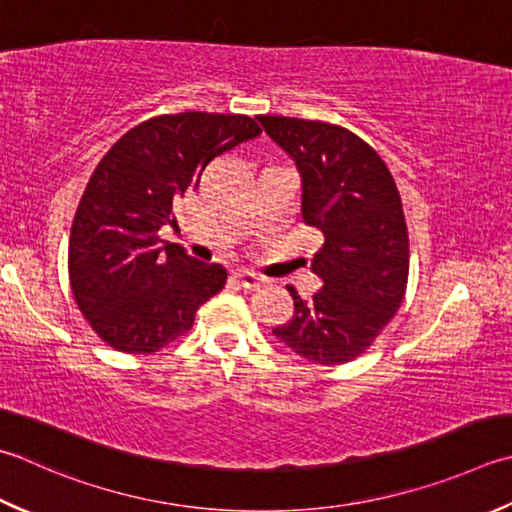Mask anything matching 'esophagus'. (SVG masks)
<instances>
[{
  "label": "esophagus",
  "mask_w": 512,
  "mask_h": 512,
  "mask_svg": "<svg viewBox=\"0 0 512 512\" xmlns=\"http://www.w3.org/2000/svg\"><path fill=\"white\" fill-rule=\"evenodd\" d=\"M235 282L242 288H248V290L262 286V279H259L255 273H248V270H237Z\"/></svg>",
  "instance_id": "1"
}]
</instances>
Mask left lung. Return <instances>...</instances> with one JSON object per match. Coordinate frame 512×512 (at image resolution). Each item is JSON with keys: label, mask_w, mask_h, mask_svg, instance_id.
I'll list each match as a JSON object with an SVG mask.
<instances>
[{"label": "left lung", "mask_w": 512, "mask_h": 512, "mask_svg": "<svg viewBox=\"0 0 512 512\" xmlns=\"http://www.w3.org/2000/svg\"><path fill=\"white\" fill-rule=\"evenodd\" d=\"M266 133L302 173V217L324 235L313 273L324 288L295 302L273 335L308 362L337 366L373 346L404 302L408 228L402 197L377 150L348 128L259 115Z\"/></svg>", "instance_id": "1"}]
</instances>
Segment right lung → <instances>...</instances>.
<instances>
[{"mask_svg":"<svg viewBox=\"0 0 512 512\" xmlns=\"http://www.w3.org/2000/svg\"><path fill=\"white\" fill-rule=\"evenodd\" d=\"M259 133L248 115L188 110L133 126L99 159L70 228L68 277L110 348L157 353L226 286L222 266L197 262L159 228L173 222V202L199 186L210 159Z\"/></svg>","mask_w":512,"mask_h":512,"instance_id":"add662e5","label":"right lung"}]
</instances>
